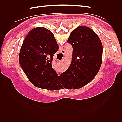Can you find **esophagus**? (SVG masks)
<instances>
[{
	"instance_id": "1",
	"label": "esophagus",
	"mask_w": 122,
	"mask_h": 122,
	"mask_svg": "<svg viewBox=\"0 0 122 122\" xmlns=\"http://www.w3.org/2000/svg\"><path fill=\"white\" fill-rule=\"evenodd\" d=\"M62 54H63L64 55V52H62Z\"/></svg>"
}]
</instances>
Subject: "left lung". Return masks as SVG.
I'll list each match as a JSON object with an SVG mask.
<instances>
[{
	"label": "left lung",
	"mask_w": 122,
	"mask_h": 122,
	"mask_svg": "<svg viewBox=\"0 0 122 122\" xmlns=\"http://www.w3.org/2000/svg\"><path fill=\"white\" fill-rule=\"evenodd\" d=\"M67 42L72 46L73 56L68 69L59 77L60 84L67 88L78 89L91 82L99 72L102 44L93 29L83 26L73 30Z\"/></svg>",
	"instance_id": "1"
}]
</instances>
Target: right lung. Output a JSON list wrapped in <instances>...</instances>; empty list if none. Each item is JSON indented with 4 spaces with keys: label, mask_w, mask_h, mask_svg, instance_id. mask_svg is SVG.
<instances>
[{
    "label": "right lung",
    "mask_w": 122,
    "mask_h": 122,
    "mask_svg": "<svg viewBox=\"0 0 122 122\" xmlns=\"http://www.w3.org/2000/svg\"><path fill=\"white\" fill-rule=\"evenodd\" d=\"M58 48L53 33L45 27L32 29L26 36L20 51L19 63L35 86L51 90L57 86L59 77L51 62Z\"/></svg>",
    "instance_id": "obj_1"
}]
</instances>
